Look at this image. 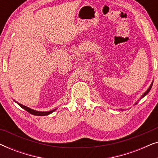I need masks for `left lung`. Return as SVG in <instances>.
<instances>
[{
	"mask_svg": "<svg viewBox=\"0 0 158 158\" xmlns=\"http://www.w3.org/2000/svg\"><path fill=\"white\" fill-rule=\"evenodd\" d=\"M152 84H153V81L152 82V83H151V85H150V87H149V88H148V89L146 90V91H145V93H144V94H143V95H142V96L141 97H140V98L139 99V100H138V101H139L140 100H141V99H142V98H144V96H146V95H148V93H149V92H150V90H151V88H152ZM137 103H135V104H137Z\"/></svg>",
	"mask_w": 158,
	"mask_h": 158,
	"instance_id": "1",
	"label": "left lung"
}]
</instances>
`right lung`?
Here are the masks:
<instances>
[{"instance_id":"right-lung-1","label":"right lung","mask_w":158,"mask_h":158,"mask_svg":"<svg viewBox=\"0 0 158 158\" xmlns=\"http://www.w3.org/2000/svg\"><path fill=\"white\" fill-rule=\"evenodd\" d=\"M14 101L17 103V104L20 106L22 108V109L26 110V111L29 112V113L33 114V115H35V116H47V115H49V114H52V112H54L56 109H54V110H52V111H36V110L30 109V108L26 106H24V105L21 104V103H18L17 101H16L15 100H14Z\"/></svg>"}]
</instances>
